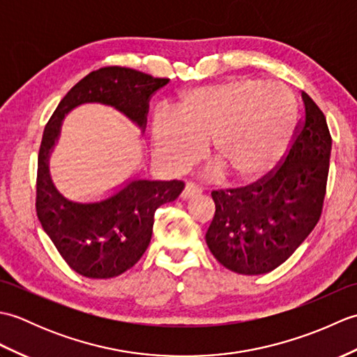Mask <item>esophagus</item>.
I'll list each match as a JSON object with an SVG mask.
<instances>
[{"label":"esophagus","mask_w":357,"mask_h":357,"mask_svg":"<svg viewBox=\"0 0 357 357\" xmlns=\"http://www.w3.org/2000/svg\"><path fill=\"white\" fill-rule=\"evenodd\" d=\"M196 195H201L199 185H196L195 183H187L183 193H181V198H183V199H190V198H193V196H196Z\"/></svg>","instance_id":"34e87169"}]
</instances>
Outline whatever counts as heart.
I'll return each mask as SVG.
<instances>
[{"mask_svg":"<svg viewBox=\"0 0 357 357\" xmlns=\"http://www.w3.org/2000/svg\"><path fill=\"white\" fill-rule=\"evenodd\" d=\"M296 104L282 86L238 78L188 90L150 123L156 161L172 170L207 153L236 184L267 173L290 146Z\"/></svg>","mask_w":357,"mask_h":357,"instance_id":"1","label":"heart"}]
</instances>
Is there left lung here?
Wrapping results in <instances>:
<instances>
[{
	"instance_id": "left-lung-1",
	"label": "left lung",
	"mask_w": 357,
	"mask_h": 357,
	"mask_svg": "<svg viewBox=\"0 0 357 357\" xmlns=\"http://www.w3.org/2000/svg\"><path fill=\"white\" fill-rule=\"evenodd\" d=\"M301 96L304 119L285 161L261 183L211 192L216 211L207 245L219 264L239 275L279 267L321 218L331 136L321 109L305 92Z\"/></svg>"
}]
</instances>
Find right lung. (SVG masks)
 Wrapping results in <instances>:
<instances>
[{
	"label": "right lung",
	"instance_id": "add662e5",
	"mask_svg": "<svg viewBox=\"0 0 357 357\" xmlns=\"http://www.w3.org/2000/svg\"><path fill=\"white\" fill-rule=\"evenodd\" d=\"M169 81L128 67H102L69 90L44 128L36 215L63 259L81 276L109 279L132 268L150 244L156 208L176 199L184 183L135 178L100 201L67 199L53 184L49 167L63 121L78 105L96 102L121 112L144 132L150 98Z\"/></svg>",
	"mask_w": 357,
	"mask_h": 357
}]
</instances>
